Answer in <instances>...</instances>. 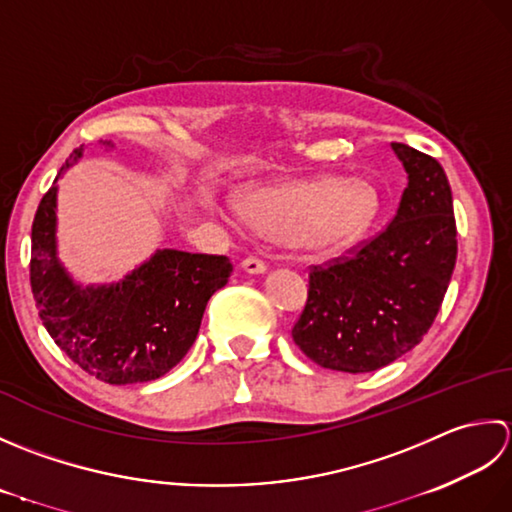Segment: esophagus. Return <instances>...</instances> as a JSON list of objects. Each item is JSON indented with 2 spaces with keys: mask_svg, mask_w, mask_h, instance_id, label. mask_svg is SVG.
Listing matches in <instances>:
<instances>
[{
  "mask_svg": "<svg viewBox=\"0 0 512 512\" xmlns=\"http://www.w3.org/2000/svg\"><path fill=\"white\" fill-rule=\"evenodd\" d=\"M241 267L247 271V274H265V269H267L263 260L256 258V256H247L241 263Z\"/></svg>",
  "mask_w": 512,
  "mask_h": 512,
  "instance_id": "obj_1",
  "label": "esophagus"
}]
</instances>
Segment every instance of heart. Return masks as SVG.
Instances as JSON below:
<instances>
[{"label":"heart","instance_id":"obj_1","mask_svg":"<svg viewBox=\"0 0 512 512\" xmlns=\"http://www.w3.org/2000/svg\"><path fill=\"white\" fill-rule=\"evenodd\" d=\"M238 210L296 252L333 254L369 225L375 192L356 179L289 181L243 192Z\"/></svg>","mask_w":512,"mask_h":512}]
</instances>
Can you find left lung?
<instances>
[{
	"label": "left lung",
	"instance_id": "1",
	"mask_svg": "<svg viewBox=\"0 0 512 512\" xmlns=\"http://www.w3.org/2000/svg\"><path fill=\"white\" fill-rule=\"evenodd\" d=\"M409 185L378 236L309 271L291 338L331 371L369 373L398 360L431 329L457 258L453 194L433 156L391 143Z\"/></svg>",
	"mask_w": 512,
	"mask_h": 512
}]
</instances>
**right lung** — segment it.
<instances>
[{"mask_svg":"<svg viewBox=\"0 0 512 512\" xmlns=\"http://www.w3.org/2000/svg\"><path fill=\"white\" fill-rule=\"evenodd\" d=\"M81 152L83 145L61 172ZM55 229L57 185H52L33 221L30 287L57 347L108 384L150 382L176 367L196 340L207 300L227 285L229 258L159 249L119 283L81 287L59 263Z\"/></svg>","mask_w":512,"mask_h":512,"instance_id":"obj_1","label":"right lung"}]
</instances>
